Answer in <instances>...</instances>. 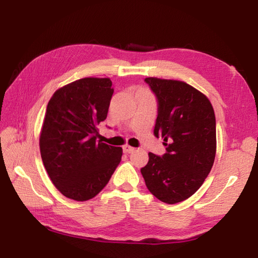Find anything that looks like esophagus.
<instances>
[{"mask_svg":"<svg viewBox=\"0 0 258 258\" xmlns=\"http://www.w3.org/2000/svg\"><path fill=\"white\" fill-rule=\"evenodd\" d=\"M134 150H135V149L133 148V146H131V145H128V144H126V145L123 146V151H124V153H126V154L134 152Z\"/></svg>","mask_w":258,"mask_h":258,"instance_id":"esophagus-1","label":"esophagus"}]
</instances>
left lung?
I'll list each match as a JSON object with an SVG mask.
<instances>
[{"label": "left lung", "instance_id": "8db88e82", "mask_svg": "<svg viewBox=\"0 0 258 258\" xmlns=\"http://www.w3.org/2000/svg\"><path fill=\"white\" fill-rule=\"evenodd\" d=\"M158 97L154 135L166 153H149L141 169L150 192L165 204L181 203L203 185L216 156V117L205 94L181 80L145 78Z\"/></svg>", "mask_w": 258, "mask_h": 258}]
</instances>
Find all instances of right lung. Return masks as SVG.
<instances>
[{
    "label": "right lung",
    "mask_w": 258,
    "mask_h": 258,
    "mask_svg": "<svg viewBox=\"0 0 258 258\" xmlns=\"http://www.w3.org/2000/svg\"><path fill=\"white\" fill-rule=\"evenodd\" d=\"M113 93L109 78L86 77L57 89L49 100L40 153L51 182L69 199L97 196L122 159V148L97 140Z\"/></svg>",
    "instance_id": "1"
}]
</instances>
